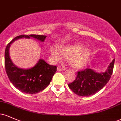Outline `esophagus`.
I'll use <instances>...</instances> for the list:
<instances>
[{
  "mask_svg": "<svg viewBox=\"0 0 121 121\" xmlns=\"http://www.w3.org/2000/svg\"><path fill=\"white\" fill-rule=\"evenodd\" d=\"M66 67L62 65H60L57 66V70H59V71H63V70H66Z\"/></svg>",
  "mask_w": 121,
  "mask_h": 121,
  "instance_id": "obj_1",
  "label": "esophagus"
}]
</instances>
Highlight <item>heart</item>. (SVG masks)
<instances>
[{"label":"heart","mask_w":121,"mask_h":121,"mask_svg":"<svg viewBox=\"0 0 121 121\" xmlns=\"http://www.w3.org/2000/svg\"><path fill=\"white\" fill-rule=\"evenodd\" d=\"M83 48L81 43H75L62 47L60 50L57 48H51V53L57 61H61L65 57H70L71 65L75 68L84 67L88 61L91 51L88 47Z\"/></svg>","instance_id":"1"}]
</instances>
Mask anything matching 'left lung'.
Returning a JSON list of instances; mask_svg holds the SVG:
<instances>
[{
    "label": "left lung",
    "instance_id": "obj_1",
    "mask_svg": "<svg viewBox=\"0 0 121 121\" xmlns=\"http://www.w3.org/2000/svg\"><path fill=\"white\" fill-rule=\"evenodd\" d=\"M115 59L110 64L105 72L97 73L87 68L78 71L73 82L68 84L73 92L80 96H90L99 91L106 85L113 73Z\"/></svg>",
    "mask_w": 121,
    "mask_h": 121
}]
</instances>
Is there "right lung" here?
I'll return each mask as SVG.
<instances>
[{"label": "right lung", "mask_w": 121, "mask_h": 121, "mask_svg": "<svg viewBox=\"0 0 121 121\" xmlns=\"http://www.w3.org/2000/svg\"><path fill=\"white\" fill-rule=\"evenodd\" d=\"M47 36L30 35H20L15 37L8 44L5 50V69L8 78L18 90L28 94H36L45 89L49 85L56 73L57 66L48 64L44 60L40 59L34 67L25 69L19 68L12 61L9 54L11 44L19 39L30 37L44 42Z\"/></svg>", "instance_id": "obj_1"}]
</instances>
